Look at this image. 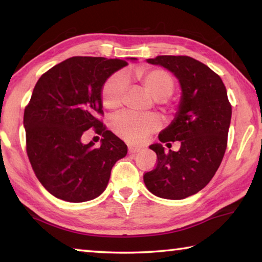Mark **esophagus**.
I'll list each match as a JSON object with an SVG mask.
<instances>
[{
  "label": "esophagus",
  "mask_w": 262,
  "mask_h": 262,
  "mask_svg": "<svg viewBox=\"0 0 262 262\" xmlns=\"http://www.w3.org/2000/svg\"><path fill=\"white\" fill-rule=\"evenodd\" d=\"M141 151V148L139 147H128V152L129 154H136V152H140Z\"/></svg>",
  "instance_id": "esophagus-1"
}]
</instances>
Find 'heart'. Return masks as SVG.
I'll list each match as a JSON object with an SVG mask.
<instances>
[{
    "mask_svg": "<svg viewBox=\"0 0 262 262\" xmlns=\"http://www.w3.org/2000/svg\"><path fill=\"white\" fill-rule=\"evenodd\" d=\"M129 75L144 84L154 98L164 100L168 98L174 90V81L170 74L162 69H136L130 70ZM128 85L125 73L113 74L105 82L101 91V99L106 108L115 110L120 107ZM161 127V119L157 114H139L126 111L115 115L112 120V129L130 143H141L151 133Z\"/></svg>",
    "mask_w": 262,
    "mask_h": 262,
    "instance_id": "obj_1",
    "label": "heart"
}]
</instances>
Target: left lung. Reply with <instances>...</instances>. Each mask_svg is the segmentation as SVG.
Instances as JSON below:
<instances>
[{"label":"left lung","instance_id":"1","mask_svg":"<svg viewBox=\"0 0 262 262\" xmlns=\"http://www.w3.org/2000/svg\"><path fill=\"white\" fill-rule=\"evenodd\" d=\"M147 61L170 70L180 83L176 117L158 135L162 143L180 141V149L165 152L161 143L150 145L157 165L143 180L156 196L183 200L200 192L220 167L232 108L221 77L202 62L185 55H158Z\"/></svg>","mask_w":262,"mask_h":262}]
</instances>
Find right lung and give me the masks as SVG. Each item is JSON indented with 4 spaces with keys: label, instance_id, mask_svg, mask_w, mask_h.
I'll return each mask as SVG.
<instances>
[{
    "label": "right lung",
    "instance_id": "obj_1",
    "mask_svg": "<svg viewBox=\"0 0 262 262\" xmlns=\"http://www.w3.org/2000/svg\"><path fill=\"white\" fill-rule=\"evenodd\" d=\"M127 62L74 56L38 79L24 111L26 151L38 180L55 198L68 202L94 200L107 187L111 170L127 155V145L106 130L101 91L111 75ZM95 127L103 136L99 148L81 143Z\"/></svg>",
    "mask_w": 262,
    "mask_h": 262
}]
</instances>
